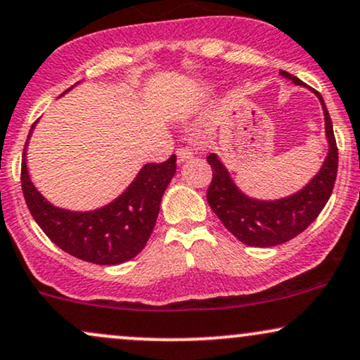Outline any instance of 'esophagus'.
Instances as JSON below:
<instances>
[{
	"mask_svg": "<svg viewBox=\"0 0 360 360\" xmlns=\"http://www.w3.org/2000/svg\"><path fill=\"white\" fill-rule=\"evenodd\" d=\"M176 155H177V162L181 164V162L188 161V159H191L193 153L188 149V147H179V149L176 150Z\"/></svg>",
	"mask_w": 360,
	"mask_h": 360,
	"instance_id": "obj_1",
	"label": "esophagus"
}]
</instances>
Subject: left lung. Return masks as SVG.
<instances>
[{"instance_id": "1", "label": "left lung", "mask_w": 360, "mask_h": 360, "mask_svg": "<svg viewBox=\"0 0 360 360\" xmlns=\"http://www.w3.org/2000/svg\"><path fill=\"white\" fill-rule=\"evenodd\" d=\"M280 75L292 80L295 85L307 86L304 82L290 75L288 72L280 70ZM311 92L317 95L322 103L328 154L320 171L300 191L293 193L292 196L274 199V201L250 198L235 184L218 155L210 154L206 158L213 169V179L206 194L207 202L214 214L221 219L224 228L231 235H235L241 243L262 246V248L287 243L315 221L330 198L333 184H335L337 166H339V149L333 137L332 120L326 102L317 90H311Z\"/></svg>"}]
</instances>
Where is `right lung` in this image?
<instances>
[{
    "instance_id": "obj_1",
    "label": "right lung",
    "mask_w": 360,
    "mask_h": 360,
    "mask_svg": "<svg viewBox=\"0 0 360 360\" xmlns=\"http://www.w3.org/2000/svg\"><path fill=\"white\" fill-rule=\"evenodd\" d=\"M34 124L23 149L21 189L43 233L72 257L97 265H119L141 253L155 226L162 194L176 174V155L161 164H146L129 188L109 205L94 211L63 210L46 201L30 179L27 146Z\"/></svg>"
}]
</instances>
